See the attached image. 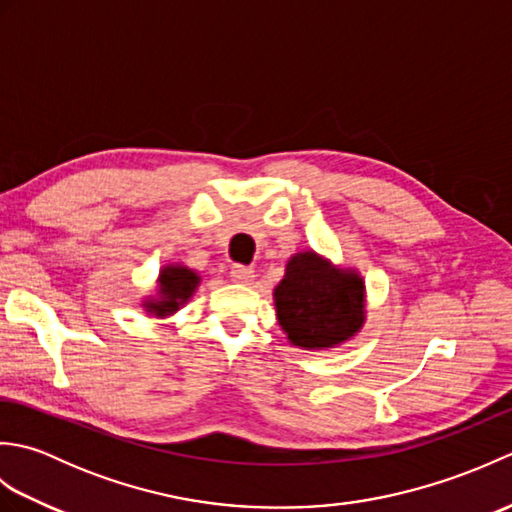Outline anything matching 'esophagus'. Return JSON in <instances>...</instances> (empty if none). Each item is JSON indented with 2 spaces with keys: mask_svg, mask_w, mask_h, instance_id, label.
<instances>
[{
  "mask_svg": "<svg viewBox=\"0 0 512 512\" xmlns=\"http://www.w3.org/2000/svg\"><path fill=\"white\" fill-rule=\"evenodd\" d=\"M231 279L237 281V284H250V281L255 279V270L250 266H242V264H235L231 268Z\"/></svg>",
  "mask_w": 512,
  "mask_h": 512,
  "instance_id": "34e87169",
  "label": "esophagus"
}]
</instances>
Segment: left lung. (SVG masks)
<instances>
[{
  "mask_svg": "<svg viewBox=\"0 0 512 512\" xmlns=\"http://www.w3.org/2000/svg\"><path fill=\"white\" fill-rule=\"evenodd\" d=\"M273 299L281 330L303 350H330L350 341L365 323L363 277L314 250L288 259Z\"/></svg>",
  "mask_w": 512,
  "mask_h": 512,
  "instance_id": "left-lung-1",
  "label": "left lung"
}]
</instances>
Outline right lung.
<instances>
[{
  "instance_id": "obj_1",
  "label": "right lung",
  "mask_w": 512,
  "mask_h": 512,
  "mask_svg": "<svg viewBox=\"0 0 512 512\" xmlns=\"http://www.w3.org/2000/svg\"><path fill=\"white\" fill-rule=\"evenodd\" d=\"M200 286V275L182 264H167L160 268L158 292L143 301V308L149 317L165 319L176 314L187 303L193 292Z\"/></svg>"
}]
</instances>
